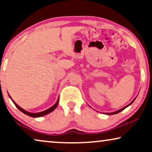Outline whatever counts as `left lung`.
<instances>
[{
  "mask_svg": "<svg viewBox=\"0 0 152 152\" xmlns=\"http://www.w3.org/2000/svg\"><path fill=\"white\" fill-rule=\"evenodd\" d=\"M136 97H135V98H134V99H133V100H132V102H130L129 104H128V105H126V107H123V108H122V109H119V110H118V111H115V112H112V113H106L105 114H107V115H113V114H117V113H120V111H123V110H124V109H126V107H129V106H130L131 104H132V103H133V102H134V100H135V99H136Z\"/></svg>",
  "mask_w": 152,
  "mask_h": 152,
  "instance_id": "obj_1",
  "label": "left lung"
}]
</instances>
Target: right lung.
<instances>
[{
    "instance_id": "right-lung-1",
    "label": "right lung",
    "mask_w": 152,
    "mask_h": 152,
    "mask_svg": "<svg viewBox=\"0 0 152 152\" xmlns=\"http://www.w3.org/2000/svg\"><path fill=\"white\" fill-rule=\"evenodd\" d=\"M9 96H10V99H12V101L13 102V103L14 104H15L16 107H17V109H19L20 111L23 112V113L26 114V115H28V116H30V117H32V118H39V117H42V116H43V115H47V114L51 113L52 111H53L54 110H55V109H56V108H57V105H58V103H59V97H58V99H57V102H56V103L53 106V107H51L50 108H49V109L45 110V111H43L39 112V113H31V112L27 111H26V110H24L23 109H22L21 107H20L19 106H18V105L17 104H16V103L15 102H14V101L13 100V99H12V97H10V95H9Z\"/></svg>"
}]
</instances>
